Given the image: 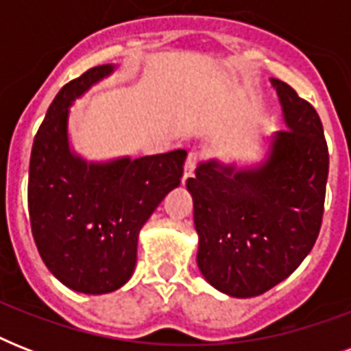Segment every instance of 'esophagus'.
<instances>
[{
    "label": "esophagus",
    "instance_id": "esophagus-1",
    "mask_svg": "<svg viewBox=\"0 0 351 351\" xmlns=\"http://www.w3.org/2000/svg\"><path fill=\"white\" fill-rule=\"evenodd\" d=\"M200 160H202V154L200 153H197V151H191V153H189V156H187L186 160V167H184V180L191 178Z\"/></svg>",
    "mask_w": 351,
    "mask_h": 351
}]
</instances>
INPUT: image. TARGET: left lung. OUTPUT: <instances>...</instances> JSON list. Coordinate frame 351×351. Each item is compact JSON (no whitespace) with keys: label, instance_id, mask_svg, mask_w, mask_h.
Segmentation results:
<instances>
[{"label":"left lung","instance_id":"left-lung-1","mask_svg":"<svg viewBox=\"0 0 351 351\" xmlns=\"http://www.w3.org/2000/svg\"><path fill=\"white\" fill-rule=\"evenodd\" d=\"M288 129L258 169L206 162L187 178L198 233L197 262L211 286L256 297L300 266L321 231L330 154L315 107L271 80Z\"/></svg>","mask_w":351,"mask_h":351}]
</instances>
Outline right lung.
<instances>
[{"label":"right lung","instance_id":"1","mask_svg":"<svg viewBox=\"0 0 351 351\" xmlns=\"http://www.w3.org/2000/svg\"><path fill=\"white\" fill-rule=\"evenodd\" d=\"M112 65L89 69L60 89L36 132L29 167V217L41 261L58 280L89 295L131 278L138 233L178 187L187 153L87 164L71 153L69 106Z\"/></svg>","mask_w":351,"mask_h":351}]
</instances>
